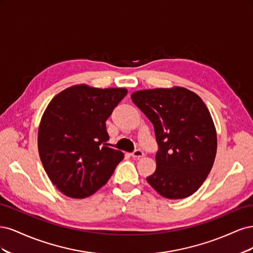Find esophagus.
Returning a JSON list of instances; mask_svg holds the SVG:
<instances>
[{
	"instance_id": "1",
	"label": "esophagus",
	"mask_w": 253,
	"mask_h": 253,
	"mask_svg": "<svg viewBox=\"0 0 253 253\" xmlns=\"http://www.w3.org/2000/svg\"><path fill=\"white\" fill-rule=\"evenodd\" d=\"M131 156L134 158H141L144 156V153L141 150H135L133 153H131Z\"/></svg>"
}]
</instances>
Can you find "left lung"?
<instances>
[{"instance_id": "obj_1", "label": "left lung", "mask_w": 253, "mask_h": 253, "mask_svg": "<svg viewBox=\"0 0 253 253\" xmlns=\"http://www.w3.org/2000/svg\"><path fill=\"white\" fill-rule=\"evenodd\" d=\"M154 126L158 151L156 170L148 182L169 200L200 189L216 155L214 122L201 97L185 87L137 90L131 95Z\"/></svg>"}]
</instances>
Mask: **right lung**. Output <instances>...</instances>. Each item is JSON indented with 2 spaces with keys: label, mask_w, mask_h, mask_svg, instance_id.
Returning a JSON list of instances; mask_svg holds the SVG:
<instances>
[{
  "label": "right lung",
  "mask_w": 253,
  "mask_h": 253,
  "mask_svg": "<svg viewBox=\"0 0 253 253\" xmlns=\"http://www.w3.org/2000/svg\"><path fill=\"white\" fill-rule=\"evenodd\" d=\"M127 94L126 88L79 84L51 99L38 131V150L45 172L72 198L94 194L110 179L124 153L109 148L105 121Z\"/></svg>",
  "instance_id": "1"
}]
</instances>
